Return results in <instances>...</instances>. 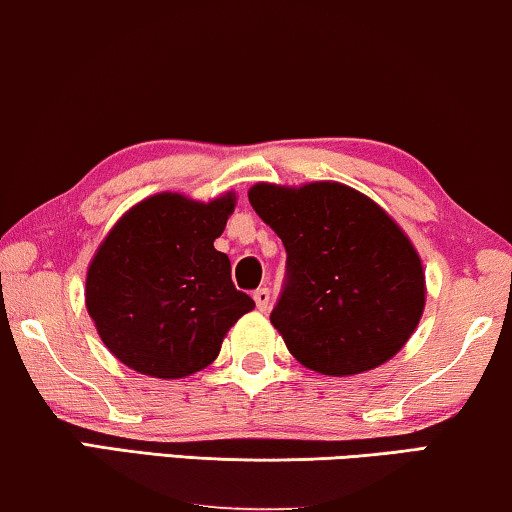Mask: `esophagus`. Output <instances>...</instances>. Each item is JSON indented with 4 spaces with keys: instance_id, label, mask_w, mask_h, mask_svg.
<instances>
[{
    "instance_id": "obj_1",
    "label": "esophagus",
    "mask_w": 512,
    "mask_h": 512,
    "mask_svg": "<svg viewBox=\"0 0 512 512\" xmlns=\"http://www.w3.org/2000/svg\"><path fill=\"white\" fill-rule=\"evenodd\" d=\"M254 300H256L258 311H268V307H270V291H268V288H258V291H254Z\"/></svg>"
}]
</instances>
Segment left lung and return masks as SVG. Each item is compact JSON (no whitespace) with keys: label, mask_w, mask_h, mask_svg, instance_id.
Wrapping results in <instances>:
<instances>
[{"label":"left lung","mask_w":512,"mask_h":512,"mask_svg":"<svg viewBox=\"0 0 512 512\" xmlns=\"http://www.w3.org/2000/svg\"><path fill=\"white\" fill-rule=\"evenodd\" d=\"M249 203L286 247V286L270 321L293 358L325 376L395 358L427 293L418 251L397 221L339 182H258Z\"/></svg>","instance_id":"left-lung-1"}]
</instances>
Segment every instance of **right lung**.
I'll list each match as a JSON object with an SVG mask.
<instances>
[{
	"label": "right lung",
	"instance_id": "add662e5",
	"mask_svg": "<svg viewBox=\"0 0 512 512\" xmlns=\"http://www.w3.org/2000/svg\"><path fill=\"white\" fill-rule=\"evenodd\" d=\"M235 203L233 191L207 203L161 191L124 212L99 244L87 268V314L133 372L166 381L201 372L256 307L214 249Z\"/></svg>",
	"mask_w": 512,
	"mask_h": 512
}]
</instances>
